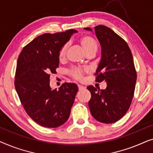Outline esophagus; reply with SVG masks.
<instances>
[{
    "mask_svg": "<svg viewBox=\"0 0 153 153\" xmlns=\"http://www.w3.org/2000/svg\"><path fill=\"white\" fill-rule=\"evenodd\" d=\"M78 88H79V91H82L85 88L84 87L82 86V85H78Z\"/></svg>",
    "mask_w": 153,
    "mask_h": 153,
    "instance_id": "esophagus-1",
    "label": "esophagus"
}]
</instances>
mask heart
<instances>
[{
	"label": "heart",
	"instance_id": "1",
	"mask_svg": "<svg viewBox=\"0 0 153 153\" xmlns=\"http://www.w3.org/2000/svg\"><path fill=\"white\" fill-rule=\"evenodd\" d=\"M79 42L83 51L85 52L86 54L92 53V52H95L96 53V51H97L98 45L97 41L93 37L90 36V35H84V36H82L79 39ZM68 49V44H65L60 49L59 51H58V59H59L60 61H62V60L65 59ZM84 72L85 71L82 69L77 68H72L69 71V73H70L71 76L74 79H77V80H82Z\"/></svg>",
	"mask_w": 153,
	"mask_h": 153
}]
</instances>
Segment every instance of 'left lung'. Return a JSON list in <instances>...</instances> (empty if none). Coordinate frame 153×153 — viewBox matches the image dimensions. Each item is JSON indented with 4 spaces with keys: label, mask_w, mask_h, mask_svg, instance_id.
<instances>
[{
    "label": "left lung",
    "mask_w": 153,
    "mask_h": 153,
    "mask_svg": "<svg viewBox=\"0 0 153 153\" xmlns=\"http://www.w3.org/2000/svg\"><path fill=\"white\" fill-rule=\"evenodd\" d=\"M85 30H92L90 28ZM102 47V58L96 71L95 81H106V89L89 85L91 98L88 102L93 118L103 123H114L128 111L134 93L137 72L128 45L107 26L95 27Z\"/></svg>",
    "instance_id": "left-lung-1"
}]
</instances>
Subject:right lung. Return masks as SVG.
<instances>
[{
    "label": "right lung",
    "instance_id": "right-lung-1",
    "mask_svg": "<svg viewBox=\"0 0 153 153\" xmlns=\"http://www.w3.org/2000/svg\"><path fill=\"white\" fill-rule=\"evenodd\" d=\"M77 30L70 29L39 35L24 47L17 60L15 86L27 114L41 126L54 128L70 116L78 87L65 83L59 89L50 87V74L59 65L58 51Z\"/></svg>",
    "mask_w": 153,
    "mask_h": 153
}]
</instances>
